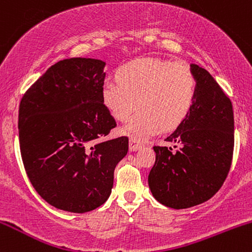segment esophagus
<instances>
[{"instance_id": "obj_1", "label": "esophagus", "mask_w": 252, "mask_h": 252, "mask_svg": "<svg viewBox=\"0 0 252 252\" xmlns=\"http://www.w3.org/2000/svg\"><path fill=\"white\" fill-rule=\"evenodd\" d=\"M142 147H143V144L141 143L138 140H136V138L131 137L129 140V150H130V152H136V150L142 148Z\"/></svg>"}]
</instances>
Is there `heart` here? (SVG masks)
Segmentation results:
<instances>
[{
  "mask_svg": "<svg viewBox=\"0 0 252 252\" xmlns=\"http://www.w3.org/2000/svg\"><path fill=\"white\" fill-rule=\"evenodd\" d=\"M120 79L110 78L103 85V100L112 116L126 122L124 131L135 138L149 137L172 128L189 115L195 99L196 83L186 63L158 59H137L124 65Z\"/></svg>",
  "mask_w": 252,
  "mask_h": 252,
  "instance_id": "heart-1",
  "label": "heart"
}]
</instances>
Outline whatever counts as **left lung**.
<instances>
[{
  "instance_id": "8db88e82",
  "label": "left lung",
  "mask_w": 252,
  "mask_h": 252,
  "mask_svg": "<svg viewBox=\"0 0 252 252\" xmlns=\"http://www.w3.org/2000/svg\"><path fill=\"white\" fill-rule=\"evenodd\" d=\"M190 71L196 82L194 103L164 140L176 143L179 149L155 146V163L148 175L153 196L176 210L202 204L220 189L235 144L230 98L205 68L190 63Z\"/></svg>"
}]
</instances>
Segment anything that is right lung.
<instances>
[{"instance_id": "1", "label": "right lung", "mask_w": 252, "mask_h": 252, "mask_svg": "<svg viewBox=\"0 0 252 252\" xmlns=\"http://www.w3.org/2000/svg\"><path fill=\"white\" fill-rule=\"evenodd\" d=\"M105 63L71 58L51 66L22 97L19 138L33 187L56 209L92 211L108 200L126 136L103 141L116 121L104 105Z\"/></svg>"}]
</instances>
